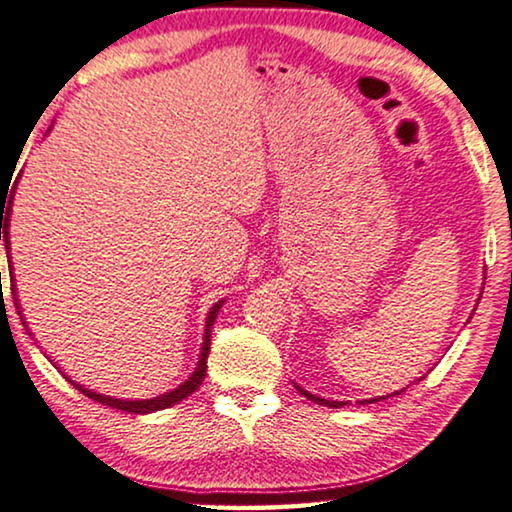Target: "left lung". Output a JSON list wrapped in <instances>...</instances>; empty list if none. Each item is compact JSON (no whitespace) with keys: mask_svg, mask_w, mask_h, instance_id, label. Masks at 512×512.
<instances>
[{"mask_svg":"<svg viewBox=\"0 0 512 512\" xmlns=\"http://www.w3.org/2000/svg\"><path fill=\"white\" fill-rule=\"evenodd\" d=\"M422 380V378H420ZM294 387H297V390L304 394L306 399H311V401H315V403H320V406H329V408H341V406H345V401H327V399H320V397H315V394H311L308 390H304V387H299L297 383H294ZM394 394H399V392H394ZM394 394H390V397H394ZM380 399H385V397H378V399H366V401H359V403H376V401H380Z\"/></svg>","mask_w":512,"mask_h":512,"instance_id":"8db88e82","label":"left lung"}]
</instances>
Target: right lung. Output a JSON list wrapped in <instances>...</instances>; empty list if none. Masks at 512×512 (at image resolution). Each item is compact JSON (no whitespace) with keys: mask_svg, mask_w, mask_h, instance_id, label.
<instances>
[{"mask_svg":"<svg viewBox=\"0 0 512 512\" xmlns=\"http://www.w3.org/2000/svg\"><path fill=\"white\" fill-rule=\"evenodd\" d=\"M11 204H13V197H9L6 199L4 194L0 197V241H4V246H6V255H9V246H11V241H9V220H11ZM7 208V213H3V208ZM4 219L5 222L2 223L1 220ZM11 257V255H9ZM11 292H13V299H16V308H18V313H20V320H23V325H25V318H23V311H20V304H18V294H16V280H13V266H11ZM222 304H225V299L222 301H218V304H215L211 311H208V315H206V329H204V343H201V352H199V362H197V369H194V373L190 378L185 380L183 385H178L176 390H171V392H164V394H160V397H153V399H115V397H106V394H99V392H92V390H88V387H83V385H78L76 380H71L69 376H64L69 380L71 385L76 387L78 392H83L85 397H90V399H95V401H99V403H104V406H109V408H118V410H125V413H132V415H146V413H155V410H162V408H171V406H176V403H181L183 399H187L190 397V394L197 390V387L204 383V376H206V359H208V350H211V329H213V322H215V318H218V311L222 308ZM27 327V325H25ZM32 336V334H30ZM55 364V362H53ZM57 369H60V366H57Z\"/></svg>","mask_w":512,"mask_h":512,"instance_id":"1","label":"right lung"}]
</instances>
